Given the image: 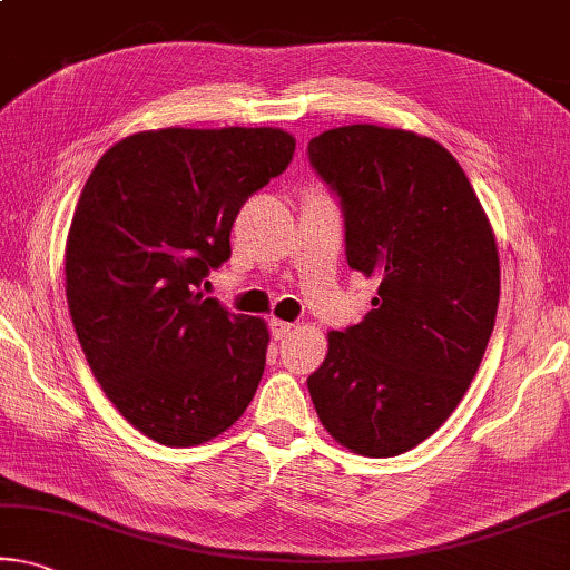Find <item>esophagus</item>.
Instances as JSON below:
<instances>
[{
    "instance_id": "obj_1",
    "label": "esophagus",
    "mask_w": 570,
    "mask_h": 570,
    "mask_svg": "<svg viewBox=\"0 0 570 570\" xmlns=\"http://www.w3.org/2000/svg\"><path fill=\"white\" fill-rule=\"evenodd\" d=\"M294 327H296V324H292V322H282V320H271V322H268V330H271V334H274L276 340H284V337H288V334L294 332Z\"/></svg>"
}]
</instances>
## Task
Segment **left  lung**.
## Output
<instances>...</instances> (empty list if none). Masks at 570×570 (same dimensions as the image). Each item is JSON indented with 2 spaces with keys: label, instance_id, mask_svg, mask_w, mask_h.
<instances>
[{
  "label": "left lung",
  "instance_id": "8db88e82",
  "mask_svg": "<svg viewBox=\"0 0 570 570\" xmlns=\"http://www.w3.org/2000/svg\"><path fill=\"white\" fill-rule=\"evenodd\" d=\"M306 155L340 200L350 268L381 284L363 322L330 332L306 385L342 446L399 456L449 419L480 370L500 302L494 233L464 169L429 137L352 124Z\"/></svg>",
  "mask_w": 570,
  "mask_h": 570
}]
</instances>
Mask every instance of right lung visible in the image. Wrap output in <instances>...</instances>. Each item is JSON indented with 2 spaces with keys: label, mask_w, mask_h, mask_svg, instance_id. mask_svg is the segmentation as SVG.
<instances>
[{
  "label": "right lung",
  "mask_w": 570,
  "mask_h": 570,
  "mask_svg": "<svg viewBox=\"0 0 570 570\" xmlns=\"http://www.w3.org/2000/svg\"><path fill=\"white\" fill-rule=\"evenodd\" d=\"M282 129H159L114 144L90 171L66 246L80 347L119 413L167 446L236 423L266 367L264 320L203 296L230 258L243 203L282 175Z\"/></svg>",
  "instance_id": "right-lung-1"
}]
</instances>
